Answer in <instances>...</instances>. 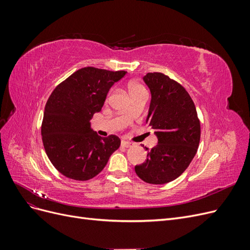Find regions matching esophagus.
Returning a JSON list of instances; mask_svg holds the SVG:
<instances>
[{"instance_id": "34e87169", "label": "esophagus", "mask_w": 250, "mask_h": 250, "mask_svg": "<svg viewBox=\"0 0 250 250\" xmlns=\"http://www.w3.org/2000/svg\"><path fill=\"white\" fill-rule=\"evenodd\" d=\"M121 145H122V147H125V148H130L133 146V144L129 143V142H126V141H122L121 142Z\"/></svg>"}]
</instances>
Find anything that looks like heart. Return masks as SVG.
Instances as JSON below:
<instances>
[{"label":"heart","mask_w":250,"mask_h":250,"mask_svg":"<svg viewBox=\"0 0 250 250\" xmlns=\"http://www.w3.org/2000/svg\"><path fill=\"white\" fill-rule=\"evenodd\" d=\"M128 89H129V94H130L131 98H133L134 96H138V95L146 93L145 87H144L142 84H140V83H135V82L130 83V84L128 85ZM129 112H130L129 110L126 111L127 115H129Z\"/></svg>","instance_id":"b5f03b06"}]
</instances>
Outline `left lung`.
<instances>
[{
  "instance_id": "1",
  "label": "left lung",
  "mask_w": 250,
  "mask_h": 250,
  "mask_svg": "<svg viewBox=\"0 0 250 250\" xmlns=\"http://www.w3.org/2000/svg\"><path fill=\"white\" fill-rule=\"evenodd\" d=\"M151 93L146 123L154 130L157 145L147 160L134 167L137 175L151 185L176 179L194 158L200 142V122L195 104L178 82L162 73L143 77Z\"/></svg>"
}]
</instances>
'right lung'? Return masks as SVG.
Returning <instances> with one entry per match:
<instances>
[{"instance_id":"obj_1","label":"right lung","mask_w":250,"mask_h":250,"mask_svg":"<svg viewBox=\"0 0 250 250\" xmlns=\"http://www.w3.org/2000/svg\"><path fill=\"white\" fill-rule=\"evenodd\" d=\"M125 71L82 67L53 90L44 107L42 137L54 167L67 178L88 180L106 166L120 147L117 135L101 138L90 119L102 109L108 90Z\"/></svg>"}]
</instances>
